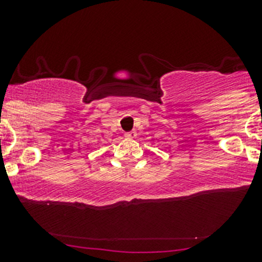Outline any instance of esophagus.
<instances>
[{
  "mask_svg": "<svg viewBox=\"0 0 262 262\" xmlns=\"http://www.w3.org/2000/svg\"><path fill=\"white\" fill-rule=\"evenodd\" d=\"M125 137L129 139H134L137 137V132L136 130H132V132H128V133H125Z\"/></svg>",
  "mask_w": 262,
  "mask_h": 262,
  "instance_id": "1",
  "label": "esophagus"
}]
</instances>
